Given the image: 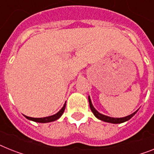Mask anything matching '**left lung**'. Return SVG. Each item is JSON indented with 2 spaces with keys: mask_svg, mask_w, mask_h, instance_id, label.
<instances>
[{
  "mask_svg": "<svg viewBox=\"0 0 154 154\" xmlns=\"http://www.w3.org/2000/svg\"><path fill=\"white\" fill-rule=\"evenodd\" d=\"M88 100H89V104H90V108H91V111H92V112L94 113V115L98 119V120H101L104 122H107V123H111V124H121V123H124V122H126L130 120L131 118L133 117V116L135 115V113H136L137 112H138V110H137V111H135L132 114H131V115L129 116H125V117H122V118L110 117V116H108L103 115V114L100 113L99 112H97V110L95 109V108L93 106L90 96L88 97Z\"/></svg>",
  "mask_w": 154,
  "mask_h": 154,
  "instance_id": "8db88e82",
  "label": "left lung"
}]
</instances>
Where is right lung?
I'll return each mask as SVG.
<instances>
[{
  "label": "right lung",
  "instance_id": "1",
  "mask_svg": "<svg viewBox=\"0 0 154 154\" xmlns=\"http://www.w3.org/2000/svg\"><path fill=\"white\" fill-rule=\"evenodd\" d=\"M66 107V102L64 103V105L62 107V109L60 110L57 113L54 114L53 116H46V117H42V118H34V117H29V116H26L24 115V116L28 119L30 120H32V121L34 122H38V123H49V122H53L55 121V120H58L60 116H62V114L64 112V109H65Z\"/></svg>",
  "mask_w": 154,
  "mask_h": 154
}]
</instances>
